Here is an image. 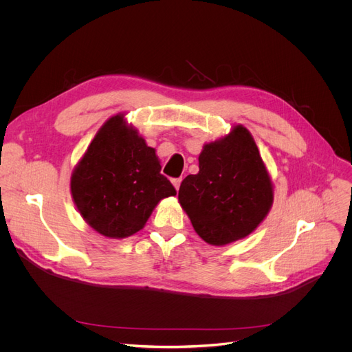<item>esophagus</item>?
<instances>
[{
  "label": "esophagus",
  "instance_id": "obj_1",
  "mask_svg": "<svg viewBox=\"0 0 352 352\" xmlns=\"http://www.w3.org/2000/svg\"><path fill=\"white\" fill-rule=\"evenodd\" d=\"M181 181H182L181 178H174V179H173V186L175 187V190H177V191L179 190V186H181Z\"/></svg>",
  "mask_w": 352,
  "mask_h": 352
}]
</instances>
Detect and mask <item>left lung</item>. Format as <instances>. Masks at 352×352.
I'll list each match as a JSON object with an SVG mask.
<instances>
[{
    "label": "left lung",
    "instance_id": "left-lung-1",
    "mask_svg": "<svg viewBox=\"0 0 352 352\" xmlns=\"http://www.w3.org/2000/svg\"><path fill=\"white\" fill-rule=\"evenodd\" d=\"M199 171L181 182L178 201L195 232L211 245L245 238L268 215L274 186L248 129L231 133L202 148Z\"/></svg>",
    "mask_w": 352,
    "mask_h": 352
}]
</instances>
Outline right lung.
<instances>
[{"mask_svg":"<svg viewBox=\"0 0 352 352\" xmlns=\"http://www.w3.org/2000/svg\"><path fill=\"white\" fill-rule=\"evenodd\" d=\"M155 150L126 124L108 118L71 174V195L85 223L121 239L144 228L162 198L177 194L161 173Z\"/></svg>","mask_w":352,"mask_h":352,"instance_id":"obj_1","label":"right lung"}]
</instances>
